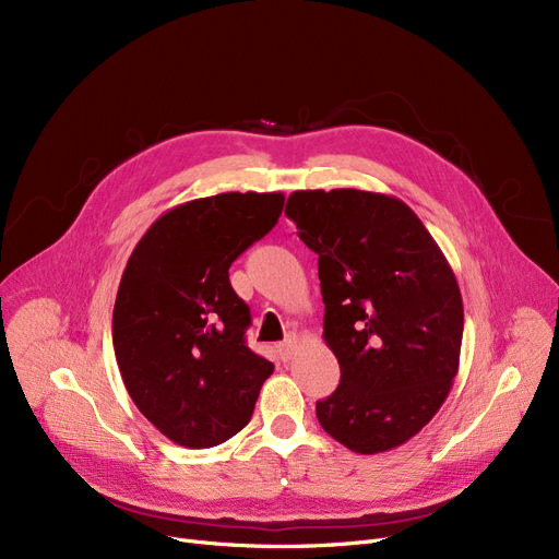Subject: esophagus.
Wrapping results in <instances>:
<instances>
[{"instance_id": "34e87169", "label": "esophagus", "mask_w": 559, "mask_h": 559, "mask_svg": "<svg viewBox=\"0 0 559 559\" xmlns=\"http://www.w3.org/2000/svg\"><path fill=\"white\" fill-rule=\"evenodd\" d=\"M297 346H299V337L297 335H289L285 342H281L278 346H276V350H278V356H281V360L283 362H287V360H292V356H295V350H297Z\"/></svg>"}]
</instances>
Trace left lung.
<instances>
[{
    "label": "left lung",
    "mask_w": 559,
    "mask_h": 559,
    "mask_svg": "<svg viewBox=\"0 0 559 559\" xmlns=\"http://www.w3.org/2000/svg\"><path fill=\"white\" fill-rule=\"evenodd\" d=\"M285 215L319 255L324 340L342 371L317 419L354 453L392 451L453 388L464 308L451 264L396 197L297 190Z\"/></svg>",
    "instance_id": "left-lung-1"
}]
</instances>
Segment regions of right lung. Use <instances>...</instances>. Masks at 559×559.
<instances>
[{
  "label": "right lung",
  "instance_id": "obj_1",
  "mask_svg": "<svg viewBox=\"0 0 559 559\" xmlns=\"http://www.w3.org/2000/svg\"><path fill=\"white\" fill-rule=\"evenodd\" d=\"M281 192H224L160 215L135 245L112 308L129 396L174 444L211 449L240 432L274 365L247 346L249 306L233 260L267 235Z\"/></svg>",
  "mask_w": 559,
  "mask_h": 559
}]
</instances>
